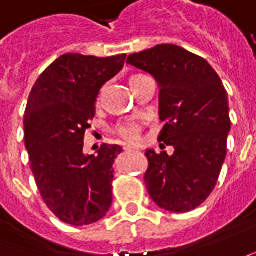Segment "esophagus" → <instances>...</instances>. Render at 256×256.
Masks as SVG:
<instances>
[{
  "label": "esophagus",
  "instance_id": "1",
  "mask_svg": "<svg viewBox=\"0 0 256 256\" xmlns=\"http://www.w3.org/2000/svg\"><path fill=\"white\" fill-rule=\"evenodd\" d=\"M124 150H126V151H133L134 148H133V147H130V146H126V147H124Z\"/></svg>",
  "mask_w": 256,
  "mask_h": 256
}]
</instances>
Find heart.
<instances>
[{
  "label": "heart",
  "mask_w": 256,
  "mask_h": 256,
  "mask_svg": "<svg viewBox=\"0 0 256 256\" xmlns=\"http://www.w3.org/2000/svg\"><path fill=\"white\" fill-rule=\"evenodd\" d=\"M142 128V120H140V119H128V120L120 123L116 128V133L123 140H126V142H137L140 140Z\"/></svg>",
  "instance_id": "heart-1"
}]
</instances>
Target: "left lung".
<instances>
[{
    "label": "left lung",
    "mask_w": 256,
    "mask_h": 256,
    "mask_svg": "<svg viewBox=\"0 0 256 256\" xmlns=\"http://www.w3.org/2000/svg\"><path fill=\"white\" fill-rule=\"evenodd\" d=\"M128 62L158 82L165 123L160 142L175 148L172 156L146 151L147 190L161 208L190 212L213 192L226 160L231 128L227 91L204 58L175 44L130 54Z\"/></svg>",
    "instance_id": "obj_1"
}]
</instances>
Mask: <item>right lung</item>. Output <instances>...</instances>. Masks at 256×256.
Masks as SVG:
<instances>
[{
    "label": "right lung",
    "mask_w": 256,
    "mask_h": 256,
    "mask_svg": "<svg viewBox=\"0 0 256 256\" xmlns=\"http://www.w3.org/2000/svg\"><path fill=\"white\" fill-rule=\"evenodd\" d=\"M126 54L60 56L33 85L25 110V146L42 198L56 217L71 226L104 218L112 204L114 162L120 146L104 144L84 154L104 85L123 68Z\"/></svg>",
    "instance_id": "add662e5"
}]
</instances>
